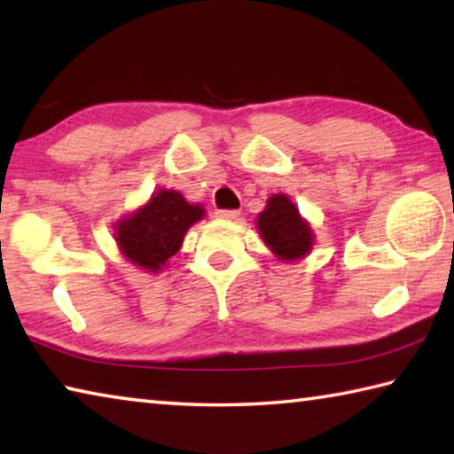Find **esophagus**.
<instances>
[{
	"mask_svg": "<svg viewBox=\"0 0 454 454\" xmlns=\"http://www.w3.org/2000/svg\"><path fill=\"white\" fill-rule=\"evenodd\" d=\"M216 216L224 220H238L240 218V210H218Z\"/></svg>",
	"mask_w": 454,
	"mask_h": 454,
	"instance_id": "34e87169",
	"label": "esophagus"
}]
</instances>
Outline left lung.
Listing matches in <instances>:
<instances>
[{"label":"left lung","mask_w":454,"mask_h":454,"mask_svg":"<svg viewBox=\"0 0 454 454\" xmlns=\"http://www.w3.org/2000/svg\"><path fill=\"white\" fill-rule=\"evenodd\" d=\"M258 230L280 260L302 258L312 248L310 226L284 194H274L268 200L266 210L258 216Z\"/></svg>","instance_id":"obj_1"}]
</instances>
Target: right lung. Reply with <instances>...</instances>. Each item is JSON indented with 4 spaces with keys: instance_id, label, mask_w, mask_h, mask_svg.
Instances as JSON below:
<instances>
[{
    "instance_id": "1",
    "label": "right lung",
    "mask_w": 454,
    "mask_h": 454,
    "mask_svg": "<svg viewBox=\"0 0 454 454\" xmlns=\"http://www.w3.org/2000/svg\"><path fill=\"white\" fill-rule=\"evenodd\" d=\"M202 216V206L188 204L180 192L160 190L144 208L120 222L116 240L129 262L160 272L180 250L186 230Z\"/></svg>"
}]
</instances>
